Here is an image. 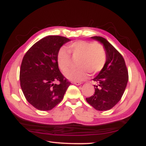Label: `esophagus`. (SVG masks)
<instances>
[{
    "mask_svg": "<svg viewBox=\"0 0 146 146\" xmlns=\"http://www.w3.org/2000/svg\"><path fill=\"white\" fill-rule=\"evenodd\" d=\"M73 84H74L77 85V86H79V85L82 84V82H73Z\"/></svg>",
    "mask_w": 146,
    "mask_h": 146,
    "instance_id": "34e87169",
    "label": "esophagus"
}]
</instances>
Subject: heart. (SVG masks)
<instances>
[{
  "label": "heart",
  "instance_id": "heart-1",
  "mask_svg": "<svg viewBox=\"0 0 146 146\" xmlns=\"http://www.w3.org/2000/svg\"><path fill=\"white\" fill-rule=\"evenodd\" d=\"M68 50L74 59L77 60L78 68L68 67L72 60L69 52L66 48H60L57 56L58 66L64 75L71 81L80 82L85 80L88 73L93 75L100 71L104 66L106 56L104 48L100 43H92L86 41H76L68 46Z\"/></svg>",
  "mask_w": 146,
  "mask_h": 146
}]
</instances>
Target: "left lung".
<instances>
[{
    "label": "left lung",
    "instance_id": "left-lung-1",
    "mask_svg": "<svg viewBox=\"0 0 146 146\" xmlns=\"http://www.w3.org/2000/svg\"><path fill=\"white\" fill-rule=\"evenodd\" d=\"M103 44L106 61L99 74L93 78L95 93L86 102L98 110H108L119 102L128 81V72L124 59L120 53L105 38L91 37Z\"/></svg>",
    "mask_w": 146,
    "mask_h": 146
}]
</instances>
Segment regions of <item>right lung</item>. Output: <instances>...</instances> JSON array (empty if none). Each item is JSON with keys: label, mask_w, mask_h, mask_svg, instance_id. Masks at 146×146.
<instances>
[{"label": "right lung", "mask_w": 146, "mask_h": 146, "mask_svg": "<svg viewBox=\"0 0 146 146\" xmlns=\"http://www.w3.org/2000/svg\"><path fill=\"white\" fill-rule=\"evenodd\" d=\"M70 40L62 36H46L25 53L20 70L21 86L26 100L36 109H53L71 84L60 71L57 61L60 48Z\"/></svg>", "instance_id": "add662e5"}]
</instances>
